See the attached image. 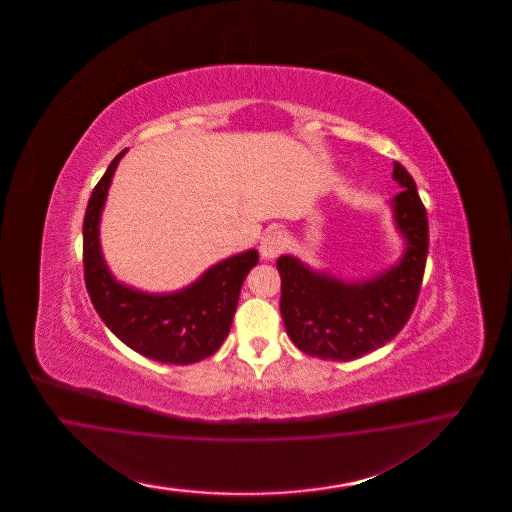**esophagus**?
I'll use <instances>...</instances> for the list:
<instances>
[{"instance_id":"esophagus-1","label":"esophagus","mask_w":512,"mask_h":512,"mask_svg":"<svg viewBox=\"0 0 512 512\" xmlns=\"http://www.w3.org/2000/svg\"><path fill=\"white\" fill-rule=\"evenodd\" d=\"M287 242H285V236L279 233V231H270V233L264 234L263 240H261V255L264 259H274L278 257L279 253L285 249Z\"/></svg>"}]
</instances>
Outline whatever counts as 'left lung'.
Masks as SVG:
<instances>
[{
	"label": "left lung",
	"instance_id": "8db88e82",
	"mask_svg": "<svg viewBox=\"0 0 512 512\" xmlns=\"http://www.w3.org/2000/svg\"><path fill=\"white\" fill-rule=\"evenodd\" d=\"M392 178L403 187L392 208L407 240L398 266L364 283H343L313 272L291 255L278 259L283 325L310 357L353 360L368 355L392 340L415 310L428 255V216L415 180L398 161Z\"/></svg>",
	"mask_w": 512,
	"mask_h": 512
}]
</instances>
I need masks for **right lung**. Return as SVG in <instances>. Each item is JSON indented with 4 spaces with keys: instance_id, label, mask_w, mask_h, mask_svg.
Here are the masks:
<instances>
[{
    "instance_id": "obj_1",
    "label": "right lung",
    "mask_w": 512,
    "mask_h": 512,
    "mask_svg": "<svg viewBox=\"0 0 512 512\" xmlns=\"http://www.w3.org/2000/svg\"><path fill=\"white\" fill-rule=\"evenodd\" d=\"M120 152L103 178L93 187L84 214V281L93 308L127 347L165 364H193L214 355L233 325L242 283L259 263L249 249L204 272L184 291L172 295H146L133 291L110 276L99 248V217L109 193Z\"/></svg>"
}]
</instances>
